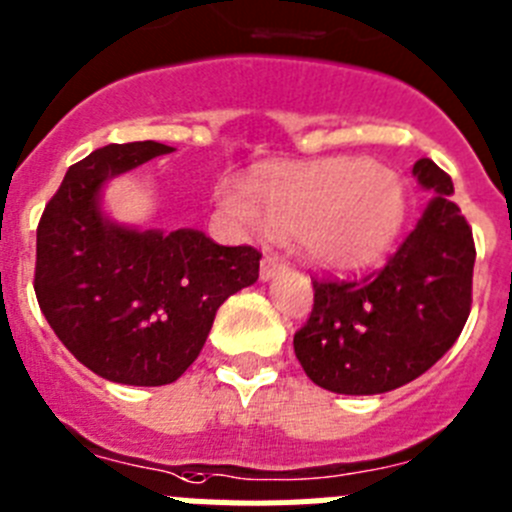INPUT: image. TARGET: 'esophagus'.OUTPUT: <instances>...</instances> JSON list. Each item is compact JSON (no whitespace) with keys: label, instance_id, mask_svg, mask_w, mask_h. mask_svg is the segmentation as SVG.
I'll return each instance as SVG.
<instances>
[{"label":"esophagus","instance_id":"34e87169","mask_svg":"<svg viewBox=\"0 0 512 512\" xmlns=\"http://www.w3.org/2000/svg\"><path fill=\"white\" fill-rule=\"evenodd\" d=\"M283 267H285L283 257L275 255V252H265V257H262V262H260V278L270 280L273 275H278Z\"/></svg>","mask_w":512,"mask_h":512}]
</instances>
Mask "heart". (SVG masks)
I'll return each mask as SVG.
<instances>
[{
  "label": "heart",
  "mask_w": 512,
  "mask_h": 512,
  "mask_svg": "<svg viewBox=\"0 0 512 512\" xmlns=\"http://www.w3.org/2000/svg\"><path fill=\"white\" fill-rule=\"evenodd\" d=\"M219 204L250 229L293 232L298 250L324 270L375 262L403 222V183L365 160L329 158L262 170L250 186H222Z\"/></svg>",
  "instance_id": "heart-1"
}]
</instances>
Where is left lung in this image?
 <instances>
[{"instance_id": "1", "label": "left lung", "mask_w": 512, "mask_h": 512, "mask_svg": "<svg viewBox=\"0 0 512 512\" xmlns=\"http://www.w3.org/2000/svg\"><path fill=\"white\" fill-rule=\"evenodd\" d=\"M434 201L385 267L354 278H313V308L293 336L319 388L375 395L436 365L472 308V227L451 201L454 183L434 160L413 165Z\"/></svg>"}]
</instances>
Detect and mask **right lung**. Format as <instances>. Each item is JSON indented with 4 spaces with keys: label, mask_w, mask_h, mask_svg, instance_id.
Wrapping results in <instances>:
<instances>
[{
    "label": "right lung",
    "mask_w": 512,
    "mask_h": 512,
    "mask_svg": "<svg viewBox=\"0 0 512 512\" xmlns=\"http://www.w3.org/2000/svg\"><path fill=\"white\" fill-rule=\"evenodd\" d=\"M163 142L107 145L71 165L38 224L35 296L50 329L96 375L168 385L199 357L216 308L260 275L262 252L196 229L137 232L104 219L99 191Z\"/></svg>",
    "instance_id": "right-lung-1"
}]
</instances>
